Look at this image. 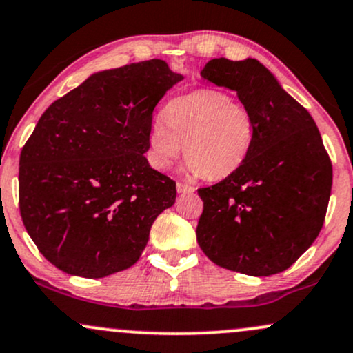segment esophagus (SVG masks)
Here are the masks:
<instances>
[{
	"label": "esophagus",
	"mask_w": 353,
	"mask_h": 353,
	"mask_svg": "<svg viewBox=\"0 0 353 353\" xmlns=\"http://www.w3.org/2000/svg\"><path fill=\"white\" fill-rule=\"evenodd\" d=\"M176 189H177V192H179V194H191V192L196 191V189L192 188V185L184 184V183H177L176 184Z\"/></svg>",
	"instance_id": "esophagus-1"
}]
</instances>
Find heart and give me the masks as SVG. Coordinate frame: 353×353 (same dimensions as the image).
Wrapping results in <instances>:
<instances>
[{"instance_id":"1","label":"heart","mask_w":353,"mask_h":353,"mask_svg":"<svg viewBox=\"0 0 353 353\" xmlns=\"http://www.w3.org/2000/svg\"><path fill=\"white\" fill-rule=\"evenodd\" d=\"M254 139L250 108L226 92L203 88L170 100L147 130V161L165 170L185 154L192 176L219 181L239 169Z\"/></svg>"}]
</instances>
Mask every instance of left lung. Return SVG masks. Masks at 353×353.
<instances>
[{
	"instance_id": "8db88e82",
	"label": "left lung",
	"mask_w": 353,
	"mask_h": 353,
	"mask_svg": "<svg viewBox=\"0 0 353 353\" xmlns=\"http://www.w3.org/2000/svg\"><path fill=\"white\" fill-rule=\"evenodd\" d=\"M201 77L238 94L254 119V139L236 172L197 191V243L221 268L281 273L316 239L330 199L332 162L319 127L256 58H212Z\"/></svg>"
}]
</instances>
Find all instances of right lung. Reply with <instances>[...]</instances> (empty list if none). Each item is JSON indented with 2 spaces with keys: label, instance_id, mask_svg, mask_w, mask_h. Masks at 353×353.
Wrapping results in <instances>:
<instances>
[{
  "label": "right lung",
  "instance_id": "add662e5",
  "mask_svg": "<svg viewBox=\"0 0 353 353\" xmlns=\"http://www.w3.org/2000/svg\"><path fill=\"white\" fill-rule=\"evenodd\" d=\"M184 77L164 60L102 70L55 100L19 156V212L58 270L103 278L141 258L176 183L149 165L159 100Z\"/></svg>",
  "mask_w": 353,
  "mask_h": 353
}]
</instances>
